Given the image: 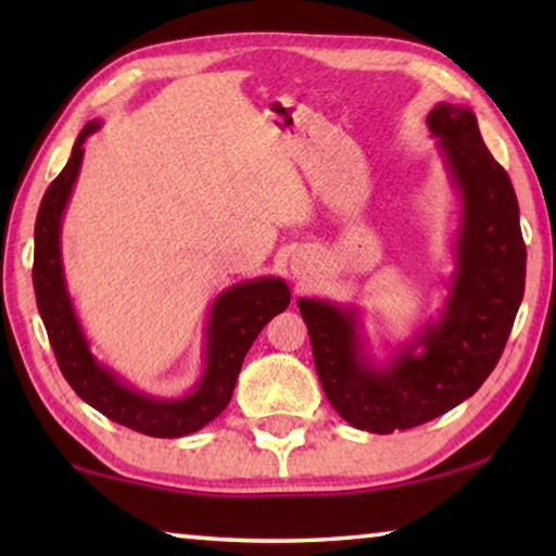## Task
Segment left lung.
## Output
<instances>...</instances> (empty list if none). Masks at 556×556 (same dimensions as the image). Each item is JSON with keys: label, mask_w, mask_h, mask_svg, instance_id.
Listing matches in <instances>:
<instances>
[{"label": "left lung", "mask_w": 556, "mask_h": 556, "mask_svg": "<svg viewBox=\"0 0 556 556\" xmlns=\"http://www.w3.org/2000/svg\"><path fill=\"white\" fill-rule=\"evenodd\" d=\"M460 199L456 269L437 321L375 363L361 338V312L328 299H299L318 380L355 429H412L468 400L501 361L525 294L520 208L505 168L483 144L466 105L439 102L427 117Z\"/></svg>", "instance_id": "8db88e82"}]
</instances>
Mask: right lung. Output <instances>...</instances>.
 <instances>
[{"label": "right lung", "mask_w": 556, "mask_h": 556, "mask_svg": "<svg viewBox=\"0 0 556 556\" xmlns=\"http://www.w3.org/2000/svg\"><path fill=\"white\" fill-rule=\"evenodd\" d=\"M102 122L92 119L75 139L68 164L43 193L34 228V291L46 333L63 378L80 400L108 419L139 434L176 439L193 434L228 407L244 355L271 318L289 306L291 291L285 279L260 277L240 281L215 296L205 324L201 380L184 397H154L119 380L108 365L96 361L90 341L75 314L65 287L61 257V223L83 164V144Z\"/></svg>", "instance_id": "right-lung-1"}]
</instances>
